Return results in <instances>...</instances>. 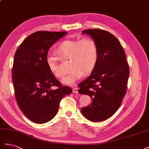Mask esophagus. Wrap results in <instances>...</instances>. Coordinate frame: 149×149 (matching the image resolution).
Wrapping results in <instances>:
<instances>
[{
	"label": "esophagus",
	"instance_id": "34e87169",
	"mask_svg": "<svg viewBox=\"0 0 149 149\" xmlns=\"http://www.w3.org/2000/svg\"><path fill=\"white\" fill-rule=\"evenodd\" d=\"M72 92H73V93H78L77 88H72Z\"/></svg>",
	"mask_w": 149,
	"mask_h": 149
}]
</instances>
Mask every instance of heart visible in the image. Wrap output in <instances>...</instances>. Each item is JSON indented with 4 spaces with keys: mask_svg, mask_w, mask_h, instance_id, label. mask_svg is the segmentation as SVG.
I'll return each mask as SVG.
<instances>
[{
    "mask_svg": "<svg viewBox=\"0 0 149 149\" xmlns=\"http://www.w3.org/2000/svg\"><path fill=\"white\" fill-rule=\"evenodd\" d=\"M56 52L61 58L69 59V73L62 82L67 86L74 85L83 75L92 72L99 58V48L96 41L92 38H83L80 40H65L58 45ZM48 69L55 77L61 78L63 72L60 70L58 58L52 56L46 58Z\"/></svg>",
    "mask_w": 149,
    "mask_h": 149,
    "instance_id": "obj_1",
    "label": "heart"
}]
</instances>
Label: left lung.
Masks as SVG:
<instances>
[{"label": "left lung", "mask_w": 149, "mask_h": 149, "mask_svg": "<svg viewBox=\"0 0 149 149\" xmlns=\"http://www.w3.org/2000/svg\"><path fill=\"white\" fill-rule=\"evenodd\" d=\"M94 39L99 48V58L91 75L79 86V93L92 99V104L81 109L92 122L107 119L120 106L127 91L129 68L125 54L117 38L101 29L82 32Z\"/></svg>", "instance_id": "8db88e82"}]
</instances>
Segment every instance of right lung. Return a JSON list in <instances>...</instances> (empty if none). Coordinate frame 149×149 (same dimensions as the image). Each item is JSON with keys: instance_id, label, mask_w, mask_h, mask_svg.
Wrapping results in <instances>:
<instances>
[{"instance_id": "obj_1", "label": "right lung", "mask_w": 149, "mask_h": 149, "mask_svg": "<svg viewBox=\"0 0 149 149\" xmlns=\"http://www.w3.org/2000/svg\"><path fill=\"white\" fill-rule=\"evenodd\" d=\"M67 33L34 32L22 42L15 54L12 80L17 102L25 116L37 124L52 120L61 99L72 92L70 87L61 86L46 63L50 47ZM52 86L58 88L53 90Z\"/></svg>"}]
</instances>
